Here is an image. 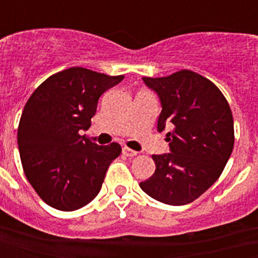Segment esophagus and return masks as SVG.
I'll return each mask as SVG.
<instances>
[{
    "label": "esophagus",
    "instance_id": "obj_1",
    "mask_svg": "<svg viewBox=\"0 0 258 258\" xmlns=\"http://www.w3.org/2000/svg\"><path fill=\"white\" fill-rule=\"evenodd\" d=\"M123 153L125 155V156H128V157H134L138 155L137 152L133 151V149H130V148H127V146H124L123 148Z\"/></svg>",
    "mask_w": 258,
    "mask_h": 258
}]
</instances>
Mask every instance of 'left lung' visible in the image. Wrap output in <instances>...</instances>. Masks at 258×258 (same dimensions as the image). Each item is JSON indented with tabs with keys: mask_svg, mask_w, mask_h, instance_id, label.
Instances as JSON below:
<instances>
[{
	"mask_svg": "<svg viewBox=\"0 0 258 258\" xmlns=\"http://www.w3.org/2000/svg\"><path fill=\"white\" fill-rule=\"evenodd\" d=\"M144 81L162 101L157 130L174 128L166 134L171 152L152 156L156 170L140 186L162 203L188 205L216 182L232 153L231 107L213 81L192 70Z\"/></svg>",
	"mask_w": 258,
	"mask_h": 258,
	"instance_id": "8db88e82",
	"label": "left lung"
}]
</instances>
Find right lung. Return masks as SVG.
Returning a JSON list of instances; mask_svg holds the SVG:
<instances>
[{
  "label": "right lung",
  "instance_id": "add662e5",
  "mask_svg": "<svg viewBox=\"0 0 258 258\" xmlns=\"http://www.w3.org/2000/svg\"><path fill=\"white\" fill-rule=\"evenodd\" d=\"M123 79L70 68L48 77L26 102L18 127L20 160L27 181L48 206L73 211L99 194L121 146L96 145L80 130L90 128L99 96Z\"/></svg>",
  "mask_w": 258,
  "mask_h": 258
}]
</instances>
